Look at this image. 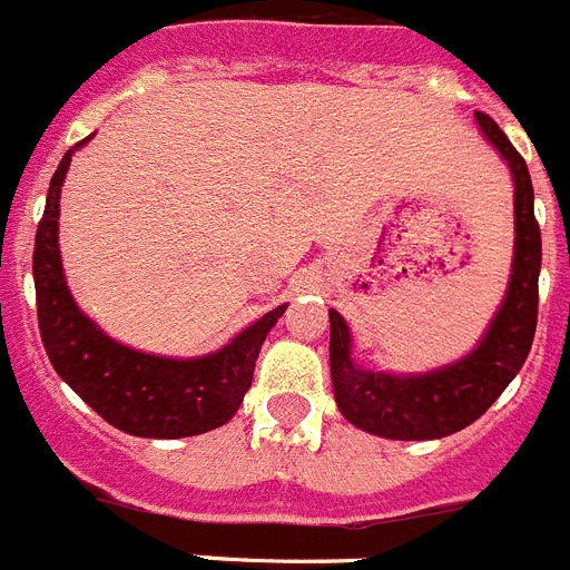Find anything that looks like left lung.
Returning <instances> with one entry per match:
<instances>
[{
  "label": "left lung",
  "mask_w": 570,
  "mask_h": 570,
  "mask_svg": "<svg viewBox=\"0 0 570 570\" xmlns=\"http://www.w3.org/2000/svg\"><path fill=\"white\" fill-rule=\"evenodd\" d=\"M480 134L505 159L513 179V259L500 308L473 351L456 362L391 374L356 362L351 328L331 308V382L334 400L351 425L385 440H442L480 420L525 365L537 331V282L542 236L533 219V185L528 165L491 116L476 114Z\"/></svg>",
  "instance_id": "obj_1"
}]
</instances>
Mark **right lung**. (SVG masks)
<instances>
[{
  "instance_id": "right-lung-1",
  "label": "right lung",
  "mask_w": 570,
  "mask_h": 570,
  "mask_svg": "<svg viewBox=\"0 0 570 570\" xmlns=\"http://www.w3.org/2000/svg\"><path fill=\"white\" fill-rule=\"evenodd\" d=\"M50 179L48 203L33 245L37 314L45 351L59 376L105 422L130 436L179 440L234 420L254 380L259 347L288 302L268 311L219 351L203 356H159L116 342L77 305L59 254V199L73 150Z\"/></svg>"
}]
</instances>
